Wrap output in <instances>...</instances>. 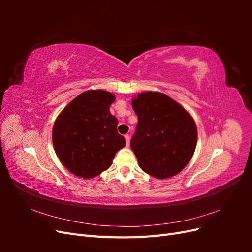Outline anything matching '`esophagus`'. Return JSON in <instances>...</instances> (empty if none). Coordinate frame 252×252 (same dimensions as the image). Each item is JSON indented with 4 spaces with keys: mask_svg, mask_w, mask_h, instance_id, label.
<instances>
[{
    "mask_svg": "<svg viewBox=\"0 0 252 252\" xmlns=\"http://www.w3.org/2000/svg\"><path fill=\"white\" fill-rule=\"evenodd\" d=\"M125 140H126L127 146H129V145H130V135H129V134H125Z\"/></svg>",
    "mask_w": 252,
    "mask_h": 252,
    "instance_id": "obj_1",
    "label": "esophagus"
}]
</instances>
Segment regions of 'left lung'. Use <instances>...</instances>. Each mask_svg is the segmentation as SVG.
Segmentation results:
<instances>
[{
	"mask_svg": "<svg viewBox=\"0 0 252 252\" xmlns=\"http://www.w3.org/2000/svg\"><path fill=\"white\" fill-rule=\"evenodd\" d=\"M132 108L139 122L130 146L142 170L161 180L181 172L197 142L192 117L178 102L157 91L139 94Z\"/></svg>",
	"mask_w": 252,
	"mask_h": 252,
	"instance_id": "left-lung-1",
	"label": "left lung"
}]
</instances>
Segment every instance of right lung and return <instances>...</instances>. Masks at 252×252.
I'll return each instance as SVG.
<instances>
[{
	"mask_svg": "<svg viewBox=\"0 0 252 252\" xmlns=\"http://www.w3.org/2000/svg\"><path fill=\"white\" fill-rule=\"evenodd\" d=\"M116 96L106 90H87L68 104L57 118L52 142L60 161L72 174L91 179L107 170L126 145L110 113Z\"/></svg>",
	"mask_w": 252,
	"mask_h": 252,
	"instance_id": "obj_1",
	"label": "right lung"
}]
</instances>
